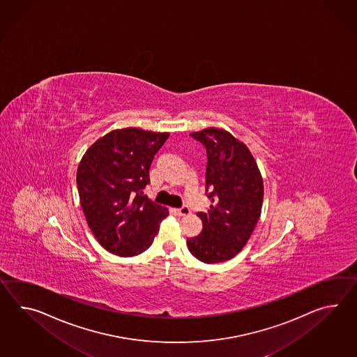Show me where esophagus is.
<instances>
[{"label": "esophagus", "mask_w": 357, "mask_h": 357, "mask_svg": "<svg viewBox=\"0 0 357 357\" xmlns=\"http://www.w3.org/2000/svg\"><path fill=\"white\" fill-rule=\"evenodd\" d=\"M175 213L179 215V217H184V215H188L190 213H191V210L188 206H182V208H179V209H175Z\"/></svg>", "instance_id": "obj_1"}]
</instances>
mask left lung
<instances>
[{"instance_id":"8db88e82","label":"left lung","mask_w":357,"mask_h":357,"mask_svg":"<svg viewBox=\"0 0 357 357\" xmlns=\"http://www.w3.org/2000/svg\"><path fill=\"white\" fill-rule=\"evenodd\" d=\"M206 148V191L211 201L200 235L187 238L193 257L204 263L232 259L243 250L261 217L263 178L246 144L225 129L191 132Z\"/></svg>"}]
</instances>
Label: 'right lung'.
<instances>
[{
  "mask_svg": "<svg viewBox=\"0 0 357 357\" xmlns=\"http://www.w3.org/2000/svg\"><path fill=\"white\" fill-rule=\"evenodd\" d=\"M169 132L125 128L87 148L77 167L79 204L98 243L119 257L147 250L169 210L143 196Z\"/></svg>",
  "mask_w": 357,
  "mask_h": 357,
  "instance_id": "right-lung-1",
  "label": "right lung"
}]
</instances>
